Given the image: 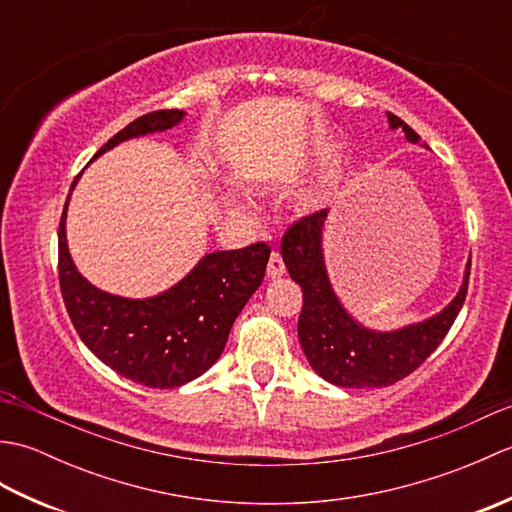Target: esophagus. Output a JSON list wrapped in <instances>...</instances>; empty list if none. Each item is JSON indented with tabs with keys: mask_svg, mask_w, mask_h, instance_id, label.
Instances as JSON below:
<instances>
[{
	"mask_svg": "<svg viewBox=\"0 0 512 512\" xmlns=\"http://www.w3.org/2000/svg\"><path fill=\"white\" fill-rule=\"evenodd\" d=\"M266 273H268L270 279H277V277H284L286 275V264H284V259H281V255L277 253V250H273V253H270Z\"/></svg>",
	"mask_w": 512,
	"mask_h": 512,
	"instance_id": "34e87169",
	"label": "esophagus"
}]
</instances>
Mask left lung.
Wrapping results in <instances>:
<instances>
[{"mask_svg": "<svg viewBox=\"0 0 512 512\" xmlns=\"http://www.w3.org/2000/svg\"><path fill=\"white\" fill-rule=\"evenodd\" d=\"M387 118L391 127L405 132L409 143H418L420 136L402 118L391 112ZM325 215V209L303 215L281 237V257L303 292L299 343L314 372L332 385L354 389L394 385L427 361L451 330L469 290L471 262L458 297L436 317L396 332L365 330L343 310L325 273L321 250Z\"/></svg>", "mask_w": 512, "mask_h": 512, "instance_id": "8db88e82", "label": "left lung"}]
</instances>
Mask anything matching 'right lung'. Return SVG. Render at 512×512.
<instances>
[{"instance_id":"obj_1","label":"right lung","mask_w":512,"mask_h":512,"mask_svg":"<svg viewBox=\"0 0 512 512\" xmlns=\"http://www.w3.org/2000/svg\"><path fill=\"white\" fill-rule=\"evenodd\" d=\"M182 116L180 110L140 116L107 140L96 156L127 138L169 129ZM65 209L68 200L59 222V286L81 341L114 372L145 387L171 389L204 374L220 358L237 314L262 284L270 246L257 242L217 250L162 295L125 299L94 288L76 270L65 244Z\"/></svg>"}]
</instances>
